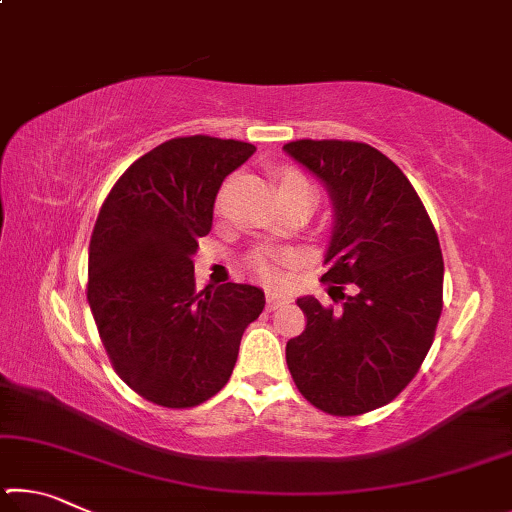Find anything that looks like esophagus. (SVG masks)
<instances>
[{
  "label": "esophagus",
  "mask_w": 512,
  "mask_h": 512,
  "mask_svg": "<svg viewBox=\"0 0 512 512\" xmlns=\"http://www.w3.org/2000/svg\"><path fill=\"white\" fill-rule=\"evenodd\" d=\"M293 300L291 293L287 291H277V289H268L266 291V307L268 309H277L282 305H289V302Z\"/></svg>",
  "instance_id": "obj_1"
}]
</instances>
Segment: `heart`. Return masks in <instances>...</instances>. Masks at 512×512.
I'll return each instance as SVG.
<instances>
[{"label":"heart","mask_w":512,"mask_h":512,"mask_svg":"<svg viewBox=\"0 0 512 512\" xmlns=\"http://www.w3.org/2000/svg\"><path fill=\"white\" fill-rule=\"evenodd\" d=\"M277 180H280V192H289V189H307V192H311L307 178L296 169H280L277 171ZM253 266L266 277H271L275 273V259L271 253H257L253 257Z\"/></svg>","instance_id":"b5f03b06"}]
</instances>
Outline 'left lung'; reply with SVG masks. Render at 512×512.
<instances>
[{"instance_id":"1","label":"left lung","mask_w":512,"mask_h":512,"mask_svg":"<svg viewBox=\"0 0 512 512\" xmlns=\"http://www.w3.org/2000/svg\"><path fill=\"white\" fill-rule=\"evenodd\" d=\"M284 151L332 198L323 282L341 302L298 298L307 325L287 343V366L316 409L375 411L409 386L433 343L445 273L436 228L402 169L370 144L296 140Z\"/></svg>"}]
</instances>
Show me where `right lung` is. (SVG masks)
Here are the masks:
<instances>
[{
	"mask_svg": "<svg viewBox=\"0 0 512 512\" xmlns=\"http://www.w3.org/2000/svg\"><path fill=\"white\" fill-rule=\"evenodd\" d=\"M253 153V144L210 135L164 142L121 173L94 223V323L117 375L158 406L189 409L219 393L266 305L250 284L196 291L194 280L219 187Z\"/></svg>",
	"mask_w": 512,
	"mask_h": 512,
	"instance_id": "right-lung-1",
	"label": "right lung"
}]
</instances>
